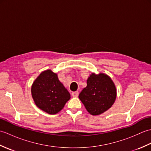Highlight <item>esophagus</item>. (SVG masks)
<instances>
[{
    "instance_id": "1",
    "label": "esophagus",
    "mask_w": 151,
    "mask_h": 151,
    "mask_svg": "<svg viewBox=\"0 0 151 151\" xmlns=\"http://www.w3.org/2000/svg\"><path fill=\"white\" fill-rule=\"evenodd\" d=\"M78 94H79L78 91H74V92H72V93H71L73 97H77L78 96Z\"/></svg>"
}]
</instances>
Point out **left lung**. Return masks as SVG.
Segmentation results:
<instances>
[{"instance_id": "obj_1", "label": "left lung", "mask_w": 151, "mask_h": 151, "mask_svg": "<svg viewBox=\"0 0 151 151\" xmlns=\"http://www.w3.org/2000/svg\"><path fill=\"white\" fill-rule=\"evenodd\" d=\"M117 89L114 82L103 73H92L87 79V86L78 97L89 114L98 115L110 109L115 101Z\"/></svg>"}]
</instances>
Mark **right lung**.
Here are the masks:
<instances>
[{
    "label": "right lung",
    "mask_w": 151,
    "mask_h": 151,
    "mask_svg": "<svg viewBox=\"0 0 151 151\" xmlns=\"http://www.w3.org/2000/svg\"><path fill=\"white\" fill-rule=\"evenodd\" d=\"M31 93L37 106L51 115L62 110L70 98L57 73L50 69L43 70L36 78L32 85Z\"/></svg>",
    "instance_id": "obj_1"
}]
</instances>
